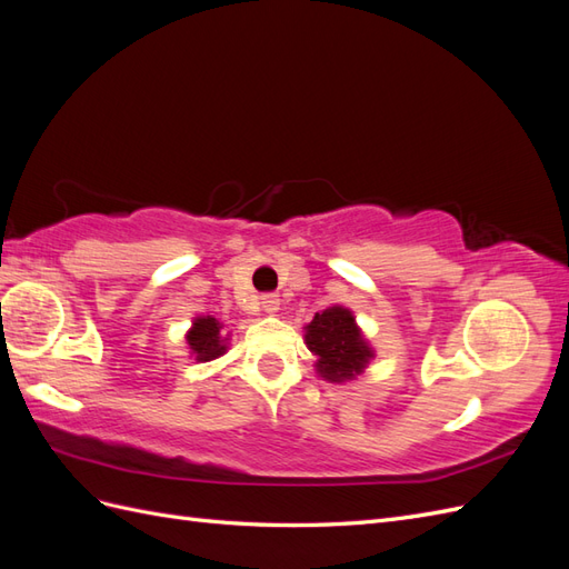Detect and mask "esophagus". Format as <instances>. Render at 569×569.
<instances>
[{
	"instance_id": "esophagus-1",
	"label": "esophagus",
	"mask_w": 569,
	"mask_h": 569,
	"mask_svg": "<svg viewBox=\"0 0 569 569\" xmlns=\"http://www.w3.org/2000/svg\"><path fill=\"white\" fill-rule=\"evenodd\" d=\"M261 306H263L266 313H274L280 308V297L278 295H263Z\"/></svg>"
}]
</instances>
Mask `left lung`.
<instances>
[{
	"label": "left lung",
	"instance_id": "8db88e82",
	"mask_svg": "<svg viewBox=\"0 0 569 569\" xmlns=\"http://www.w3.org/2000/svg\"><path fill=\"white\" fill-rule=\"evenodd\" d=\"M306 343L318 356V372L330 382L353 380L372 358L351 311L341 306L316 313L306 327Z\"/></svg>",
	"mask_w": 569,
	"mask_h": 569
}]
</instances>
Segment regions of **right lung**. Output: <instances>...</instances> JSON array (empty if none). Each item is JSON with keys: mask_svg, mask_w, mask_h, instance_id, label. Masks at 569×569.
Wrapping results in <instances>:
<instances>
[{"mask_svg": "<svg viewBox=\"0 0 569 569\" xmlns=\"http://www.w3.org/2000/svg\"><path fill=\"white\" fill-rule=\"evenodd\" d=\"M187 343L192 353H197V360H213L226 353V339L220 337V322L211 316L197 318L194 327L187 335Z\"/></svg>", "mask_w": 569, "mask_h": 569, "instance_id": "1", "label": "right lung"}]
</instances>
